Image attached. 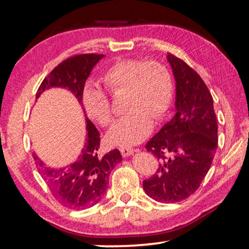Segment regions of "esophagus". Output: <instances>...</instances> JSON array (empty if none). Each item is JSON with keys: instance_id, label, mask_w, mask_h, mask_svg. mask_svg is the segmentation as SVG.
Returning <instances> with one entry per match:
<instances>
[{"instance_id": "34e87169", "label": "esophagus", "mask_w": 249, "mask_h": 249, "mask_svg": "<svg viewBox=\"0 0 249 249\" xmlns=\"http://www.w3.org/2000/svg\"><path fill=\"white\" fill-rule=\"evenodd\" d=\"M121 154L123 155V157H128V156L133 155L135 153V149L130 148V147H123V148H121Z\"/></svg>"}]
</instances>
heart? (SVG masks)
I'll list each match as a JSON object with an SVG mask.
<instances>
[{"label": "heart", "mask_w": 249, "mask_h": 249, "mask_svg": "<svg viewBox=\"0 0 249 249\" xmlns=\"http://www.w3.org/2000/svg\"><path fill=\"white\" fill-rule=\"evenodd\" d=\"M102 80L109 91H126L124 109L127 112L109 128L107 142L121 147L138 144L150 133L153 119H161L170 107L174 90L170 72L157 61L121 59L105 70ZM82 102L92 121L101 126L111 123V104L101 88L87 84Z\"/></svg>", "instance_id": "obj_1"}]
</instances>
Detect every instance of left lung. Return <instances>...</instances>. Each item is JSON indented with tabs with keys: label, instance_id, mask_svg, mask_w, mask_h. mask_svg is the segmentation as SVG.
I'll use <instances>...</instances> for the list:
<instances>
[{
	"label": "left lung",
	"instance_id": "8db88e82",
	"mask_svg": "<svg viewBox=\"0 0 249 249\" xmlns=\"http://www.w3.org/2000/svg\"><path fill=\"white\" fill-rule=\"evenodd\" d=\"M167 60L176 81V114L147 142L159 166L142 187L151 199L175 203L193 195L208 174L217 147V123L212 95L200 75L174 54L168 53Z\"/></svg>",
	"mask_w": 249,
	"mask_h": 249
}]
</instances>
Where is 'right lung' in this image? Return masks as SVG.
I'll use <instances>...</instances> for the list:
<instances>
[{
  "label": "right lung",
  "instance_id": "right-lung-1",
  "mask_svg": "<svg viewBox=\"0 0 249 249\" xmlns=\"http://www.w3.org/2000/svg\"><path fill=\"white\" fill-rule=\"evenodd\" d=\"M102 58L104 54L89 53L67 59L44 79L36 93V99L44 91L60 88L70 91L82 107L84 84L93 67ZM83 114L87 137L83 148L73 162L65 167L53 168L34 154L38 171L47 182L54 199L66 208L77 210L93 206L101 201L107 191L109 174L115 165L122 161L119 149H113L104 156L99 155L100 133L88 119L86 112Z\"/></svg>",
  "mask_w": 249,
  "mask_h": 249
}]
</instances>
